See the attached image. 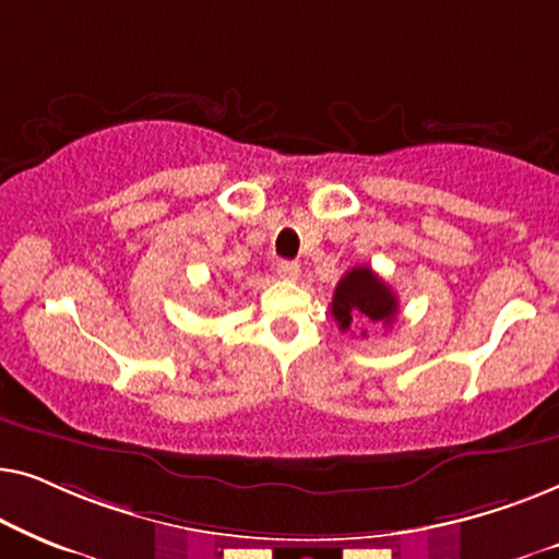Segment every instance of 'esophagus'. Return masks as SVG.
I'll return each instance as SVG.
<instances>
[{"instance_id":"1","label":"esophagus","mask_w":559,"mask_h":559,"mask_svg":"<svg viewBox=\"0 0 559 559\" xmlns=\"http://www.w3.org/2000/svg\"><path fill=\"white\" fill-rule=\"evenodd\" d=\"M277 274H280L282 280L295 282L297 277H300V264H297V262H287V259H285V262L277 264Z\"/></svg>"}]
</instances>
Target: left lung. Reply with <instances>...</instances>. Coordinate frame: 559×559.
Returning a JSON list of instances; mask_svg holds the SVG:
<instances>
[{
	"label": "left lung",
	"mask_w": 559,
	"mask_h": 559,
	"mask_svg": "<svg viewBox=\"0 0 559 559\" xmlns=\"http://www.w3.org/2000/svg\"><path fill=\"white\" fill-rule=\"evenodd\" d=\"M396 312V295L371 266L348 270L333 293L331 316L338 320L341 331H348L354 323H392Z\"/></svg>",
	"instance_id": "1"
}]
</instances>
